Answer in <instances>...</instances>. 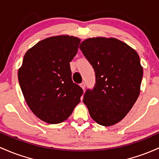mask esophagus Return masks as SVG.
Listing matches in <instances>:
<instances>
[{
    "label": "esophagus",
    "mask_w": 159,
    "mask_h": 159,
    "mask_svg": "<svg viewBox=\"0 0 159 159\" xmlns=\"http://www.w3.org/2000/svg\"><path fill=\"white\" fill-rule=\"evenodd\" d=\"M80 86H81V88L83 89V90H85V83H84V82H83V83L80 84Z\"/></svg>",
    "instance_id": "obj_1"
}]
</instances>
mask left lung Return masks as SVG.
<instances>
[{"label":"left lung","mask_w":159,"mask_h":159,"mask_svg":"<svg viewBox=\"0 0 159 159\" xmlns=\"http://www.w3.org/2000/svg\"><path fill=\"white\" fill-rule=\"evenodd\" d=\"M95 72L92 90L83 102L93 120L103 126L120 122L131 110L140 92L143 67L134 49L116 38L98 37L80 43Z\"/></svg>","instance_id":"obj_1"}]
</instances>
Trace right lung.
I'll list each match as a JSON object with an SVG mask.
<instances>
[{
	"mask_svg": "<svg viewBox=\"0 0 159 159\" xmlns=\"http://www.w3.org/2000/svg\"><path fill=\"white\" fill-rule=\"evenodd\" d=\"M80 39L59 35L40 40L28 49L18 79L27 104L49 124L67 120L80 102L83 91L72 81L70 62Z\"/></svg>",
	"mask_w": 159,
	"mask_h": 159,
	"instance_id": "add662e5",
	"label": "right lung"
}]
</instances>
